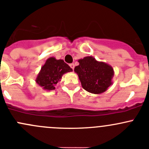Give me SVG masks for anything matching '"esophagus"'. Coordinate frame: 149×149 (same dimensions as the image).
Returning a JSON list of instances; mask_svg holds the SVG:
<instances>
[{
	"mask_svg": "<svg viewBox=\"0 0 149 149\" xmlns=\"http://www.w3.org/2000/svg\"><path fill=\"white\" fill-rule=\"evenodd\" d=\"M70 67H71V68L73 70H74V64H70Z\"/></svg>",
	"mask_w": 149,
	"mask_h": 149,
	"instance_id": "obj_1",
	"label": "esophagus"
}]
</instances>
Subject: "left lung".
<instances>
[{"instance_id":"1","label":"left lung","mask_w":149,"mask_h":149,"mask_svg":"<svg viewBox=\"0 0 149 149\" xmlns=\"http://www.w3.org/2000/svg\"><path fill=\"white\" fill-rule=\"evenodd\" d=\"M78 62L79 64L74 67V72L86 91L101 94L113 84L114 70L108 64L98 62L93 56H85Z\"/></svg>"}]
</instances>
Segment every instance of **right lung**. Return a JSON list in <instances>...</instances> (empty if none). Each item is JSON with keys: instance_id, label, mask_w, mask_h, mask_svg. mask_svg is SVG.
Listing matches in <instances>:
<instances>
[{"instance_id": "1", "label": "right lung", "mask_w": 149, "mask_h": 149, "mask_svg": "<svg viewBox=\"0 0 149 149\" xmlns=\"http://www.w3.org/2000/svg\"><path fill=\"white\" fill-rule=\"evenodd\" d=\"M72 72V69L62 59L49 57L41 67L36 82L45 90H55V85L61 81L62 75Z\"/></svg>"}]
</instances>
